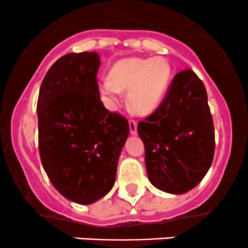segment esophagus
Listing matches in <instances>:
<instances>
[{
    "instance_id": "obj_1",
    "label": "esophagus",
    "mask_w": 248,
    "mask_h": 248,
    "mask_svg": "<svg viewBox=\"0 0 248 248\" xmlns=\"http://www.w3.org/2000/svg\"><path fill=\"white\" fill-rule=\"evenodd\" d=\"M129 132L131 134H137V127H138V124H137L136 120H129Z\"/></svg>"
}]
</instances>
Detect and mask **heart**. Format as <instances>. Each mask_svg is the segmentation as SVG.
<instances>
[{"mask_svg":"<svg viewBox=\"0 0 248 248\" xmlns=\"http://www.w3.org/2000/svg\"><path fill=\"white\" fill-rule=\"evenodd\" d=\"M170 80L171 66L164 57H127L111 67L109 80L99 82V92L115 103L120 91H128L129 108L139 115H149L162 103Z\"/></svg>","mask_w":248,"mask_h":248,"instance_id":"b5f03b06","label":"heart"}]
</instances>
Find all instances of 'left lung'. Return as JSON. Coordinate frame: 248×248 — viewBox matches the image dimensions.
Returning a JSON list of instances; mask_svg holds the SVG:
<instances>
[{
    "mask_svg": "<svg viewBox=\"0 0 248 248\" xmlns=\"http://www.w3.org/2000/svg\"><path fill=\"white\" fill-rule=\"evenodd\" d=\"M147 177L167 193L191 191L215 154V129L204 84L191 69L172 79L161 106L138 124Z\"/></svg>",
    "mask_w": 248,
    "mask_h": 248,
    "instance_id": "1",
    "label": "left lung"
}]
</instances>
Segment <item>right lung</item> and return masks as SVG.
<instances>
[{"mask_svg":"<svg viewBox=\"0 0 248 248\" xmlns=\"http://www.w3.org/2000/svg\"><path fill=\"white\" fill-rule=\"evenodd\" d=\"M99 55L71 52L46 72L39 90V155L55 188L68 201L92 204L109 193L129 134L128 121L103 106Z\"/></svg>","mask_w":248,"mask_h":248,"instance_id":"add662e5","label":"right lung"}]
</instances>
